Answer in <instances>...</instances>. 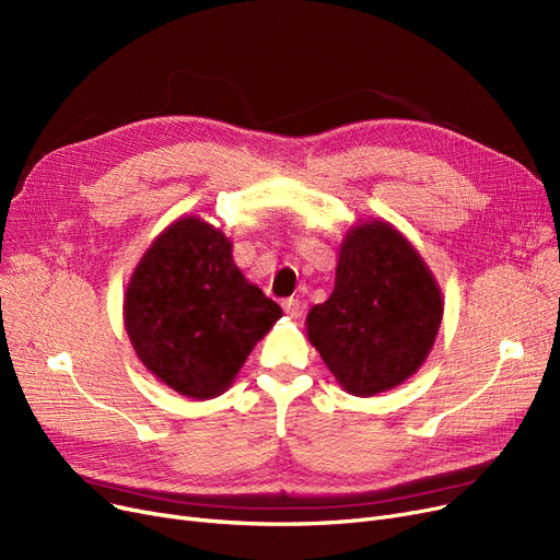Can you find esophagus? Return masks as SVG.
Segmentation results:
<instances>
[{
  "instance_id": "1",
  "label": "esophagus",
  "mask_w": 560,
  "mask_h": 560,
  "mask_svg": "<svg viewBox=\"0 0 560 560\" xmlns=\"http://www.w3.org/2000/svg\"><path fill=\"white\" fill-rule=\"evenodd\" d=\"M283 311L290 315V317H302L304 315V304L300 302V300H295V298H290V300H285L283 302Z\"/></svg>"
}]
</instances>
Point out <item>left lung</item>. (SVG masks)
Segmentation results:
<instances>
[{"label": "left lung", "mask_w": 560, "mask_h": 560, "mask_svg": "<svg viewBox=\"0 0 560 560\" xmlns=\"http://www.w3.org/2000/svg\"><path fill=\"white\" fill-rule=\"evenodd\" d=\"M440 319L443 295L418 249L372 220L345 235L331 298L311 308L306 329L338 384L372 397L420 370Z\"/></svg>", "instance_id": "left-lung-1"}]
</instances>
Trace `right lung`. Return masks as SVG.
<instances>
[{"label":"right lung","mask_w":560,"mask_h":560,"mask_svg":"<svg viewBox=\"0 0 560 560\" xmlns=\"http://www.w3.org/2000/svg\"><path fill=\"white\" fill-rule=\"evenodd\" d=\"M281 315L233 262L226 235L195 215L170 224L142 254L125 298L138 359L192 399L222 395Z\"/></svg>","instance_id":"add662e5"}]
</instances>
